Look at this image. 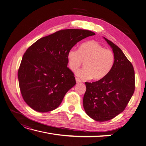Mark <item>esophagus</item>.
<instances>
[{
    "mask_svg": "<svg viewBox=\"0 0 146 146\" xmlns=\"http://www.w3.org/2000/svg\"><path fill=\"white\" fill-rule=\"evenodd\" d=\"M76 81L77 83H79V82H81V80L79 79L78 78H76Z\"/></svg>",
    "mask_w": 146,
    "mask_h": 146,
    "instance_id": "esophagus-1",
    "label": "esophagus"
}]
</instances>
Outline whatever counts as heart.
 Instances as JSON below:
<instances>
[{
    "label": "heart",
    "mask_w": 146,
    "mask_h": 146,
    "mask_svg": "<svg viewBox=\"0 0 146 146\" xmlns=\"http://www.w3.org/2000/svg\"><path fill=\"white\" fill-rule=\"evenodd\" d=\"M67 58L68 67L72 71L85 62V68L75 72L79 78L98 80L110 72L115 61V55L112 50L105 49L98 42L90 40L82 43L79 49H70Z\"/></svg>",
    "instance_id": "heart-1"
}]
</instances>
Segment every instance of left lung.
<instances>
[{"instance_id":"obj_1","label":"left lung","mask_w":146,"mask_h":146,"mask_svg":"<svg viewBox=\"0 0 146 146\" xmlns=\"http://www.w3.org/2000/svg\"><path fill=\"white\" fill-rule=\"evenodd\" d=\"M104 39L115 54V63L102 79L85 82L83 100L87 115L98 122L109 120L122 113L135 90V73L131 62L115 44Z\"/></svg>"}]
</instances>
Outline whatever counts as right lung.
<instances>
[{"mask_svg": "<svg viewBox=\"0 0 146 146\" xmlns=\"http://www.w3.org/2000/svg\"><path fill=\"white\" fill-rule=\"evenodd\" d=\"M94 32L82 29L61 30L40 38L24 53L18 72L25 102L39 112L52 111L60 105L76 84L67 67L68 50Z\"/></svg>", "mask_w": 146, "mask_h": 146, "instance_id": "1", "label": "right lung"}]
</instances>
